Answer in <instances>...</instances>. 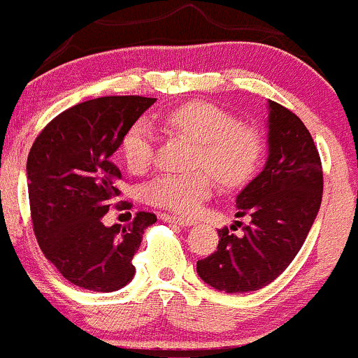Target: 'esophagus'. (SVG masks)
I'll return each mask as SVG.
<instances>
[{
  "label": "esophagus",
  "mask_w": 358,
  "mask_h": 358,
  "mask_svg": "<svg viewBox=\"0 0 358 358\" xmlns=\"http://www.w3.org/2000/svg\"><path fill=\"white\" fill-rule=\"evenodd\" d=\"M163 220L170 222V224H176V225H182V227H190V225L195 224V222L190 219H185V217H178V215H168V213H162Z\"/></svg>",
  "instance_id": "34e87169"
}]
</instances>
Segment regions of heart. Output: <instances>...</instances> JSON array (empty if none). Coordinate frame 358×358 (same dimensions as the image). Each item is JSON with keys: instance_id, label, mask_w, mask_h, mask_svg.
Wrapping results in <instances>:
<instances>
[{"instance_id": "1", "label": "heart", "mask_w": 358, "mask_h": 358, "mask_svg": "<svg viewBox=\"0 0 358 358\" xmlns=\"http://www.w3.org/2000/svg\"><path fill=\"white\" fill-rule=\"evenodd\" d=\"M162 121L168 131L195 143V165L205 170L190 175L156 176L143 190L151 205L190 215L210 196L212 174L224 187H239L249 182L261 165L264 155L261 133L217 106L188 102L168 110ZM155 139L153 127L146 121L134 122L126 131L121 141V156L133 173L150 166Z\"/></svg>"}]
</instances>
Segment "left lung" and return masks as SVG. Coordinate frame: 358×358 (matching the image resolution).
Wrapping results in <instances>:
<instances>
[{
	"label": "left lung",
	"instance_id": "obj_1",
	"mask_svg": "<svg viewBox=\"0 0 358 358\" xmlns=\"http://www.w3.org/2000/svg\"><path fill=\"white\" fill-rule=\"evenodd\" d=\"M268 162L236 199V217L248 215L249 225L241 236L222 229L215 252L196 262L200 279L225 293L273 282L296 257L322 205V162L310 131L278 102L268 101Z\"/></svg>",
	"mask_w": 358,
	"mask_h": 358
}]
</instances>
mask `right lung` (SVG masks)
I'll return each instance as SVG.
<instances>
[{"mask_svg": "<svg viewBox=\"0 0 358 358\" xmlns=\"http://www.w3.org/2000/svg\"><path fill=\"white\" fill-rule=\"evenodd\" d=\"M153 97H97L64 110L43 127L27 162L34 231L45 257L72 285L110 293L134 278L133 256L155 213L127 227L102 217L119 195L121 171L110 156Z\"/></svg>", "mask_w": 358, "mask_h": 358, "instance_id": "1", "label": "right lung"}]
</instances>
